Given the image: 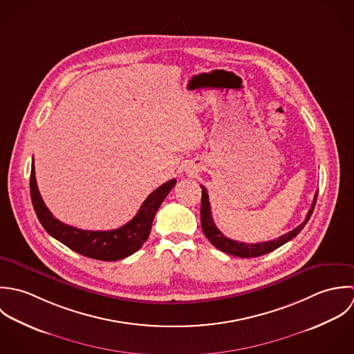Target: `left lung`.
Listing matches in <instances>:
<instances>
[{
    "label": "left lung",
    "mask_w": 354,
    "mask_h": 354,
    "mask_svg": "<svg viewBox=\"0 0 354 354\" xmlns=\"http://www.w3.org/2000/svg\"><path fill=\"white\" fill-rule=\"evenodd\" d=\"M203 189V198H201V227L203 231L205 234V236L209 239V242L212 243L214 248H217L218 250L228 253L231 256H236V257H242V259H250V257H259L263 254H267L270 252H274L275 249L281 248L286 242H288L290 239H292L294 236H297L301 230L305 227V224L308 223L310 214L315 209L316 205V200H317V192L315 194L312 207L309 209V212L306 214L304 223H301L298 227H295L294 230H291L290 232L284 234L282 236H279L278 239L274 241H268V242H260V243H245V242H239V241H234L230 239L227 236L223 235V232L216 227L214 221L212 218V212H211V203H209V197L207 193V189L204 186H201Z\"/></svg>",
    "instance_id": "left-lung-1"
}]
</instances>
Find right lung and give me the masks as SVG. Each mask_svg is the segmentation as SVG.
Wrapping results in <instances>:
<instances>
[{"label": "right lung", "instance_id": "right-lung-1", "mask_svg": "<svg viewBox=\"0 0 354 354\" xmlns=\"http://www.w3.org/2000/svg\"><path fill=\"white\" fill-rule=\"evenodd\" d=\"M175 183L176 180L171 179L157 187L147 196L138 213L127 224L109 231L80 230L57 220L46 208L39 194L35 179L34 158L30 175V193L38 220L53 238L82 256L102 261H118L131 256L141 249L143 242L150 234L154 214Z\"/></svg>", "mask_w": 354, "mask_h": 354}]
</instances>
